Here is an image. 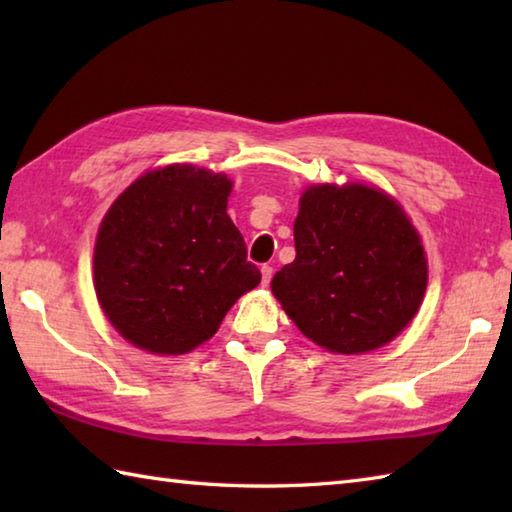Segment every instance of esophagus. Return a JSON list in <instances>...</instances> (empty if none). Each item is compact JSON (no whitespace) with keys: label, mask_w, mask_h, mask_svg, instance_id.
Wrapping results in <instances>:
<instances>
[{"label":"esophagus","mask_w":512,"mask_h":512,"mask_svg":"<svg viewBox=\"0 0 512 512\" xmlns=\"http://www.w3.org/2000/svg\"><path fill=\"white\" fill-rule=\"evenodd\" d=\"M273 273H275L273 266H268V264L262 266V284H264V286L270 284V279H273Z\"/></svg>","instance_id":"esophagus-1"}]
</instances>
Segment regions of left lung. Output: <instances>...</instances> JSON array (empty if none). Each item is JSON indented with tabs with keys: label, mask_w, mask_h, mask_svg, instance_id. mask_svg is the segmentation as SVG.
<instances>
[{
	"label": "left lung",
	"mask_w": 512,
	"mask_h": 512,
	"mask_svg": "<svg viewBox=\"0 0 512 512\" xmlns=\"http://www.w3.org/2000/svg\"><path fill=\"white\" fill-rule=\"evenodd\" d=\"M297 257L273 295L310 341L336 354L383 347L427 290V257L400 204L365 184H314L299 202Z\"/></svg>",
	"instance_id": "obj_1"
}]
</instances>
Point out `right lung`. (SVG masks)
<instances>
[{"label":"right lung","mask_w":512,"mask_h":512,"mask_svg":"<svg viewBox=\"0 0 512 512\" xmlns=\"http://www.w3.org/2000/svg\"><path fill=\"white\" fill-rule=\"evenodd\" d=\"M231 189L224 173L169 165L129 184L105 213L94 246L96 297L140 350H195L262 281L226 213Z\"/></svg>","instance_id":"add662e5"}]
</instances>
